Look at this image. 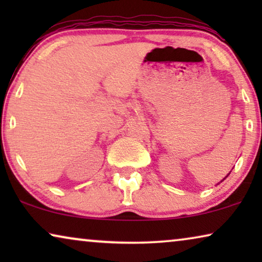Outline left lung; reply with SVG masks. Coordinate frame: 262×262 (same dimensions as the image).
Listing matches in <instances>:
<instances>
[{
    "label": "left lung",
    "instance_id": "left-lung-1",
    "mask_svg": "<svg viewBox=\"0 0 262 262\" xmlns=\"http://www.w3.org/2000/svg\"><path fill=\"white\" fill-rule=\"evenodd\" d=\"M229 174H230V173H229ZM227 177H228V175H227ZM227 177H225V178H227ZM225 178H224V179H225ZM224 179H223V180H224Z\"/></svg>",
    "mask_w": 262,
    "mask_h": 262
}]
</instances>
